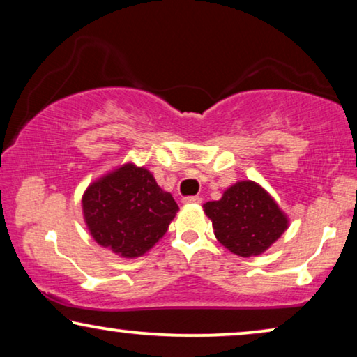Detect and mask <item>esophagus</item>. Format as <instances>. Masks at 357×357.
<instances>
[{
  "label": "esophagus",
  "mask_w": 357,
  "mask_h": 357,
  "mask_svg": "<svg viewBox=\"0 0 357 357\" xmlns=\"http://www.w3.org/2000/svg\"><path fill=\"white\" fill-rule=\"evenodd\" d=\"M182 203L183 204H198V203H202V198H199V197H185V198H182Z\"/></svg>",
  "instance_id": "1"
}]
</instances>
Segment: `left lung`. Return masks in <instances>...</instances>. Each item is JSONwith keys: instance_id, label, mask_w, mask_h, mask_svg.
<instances>
[{"instance_id": "left-lung-1", "label": "left lung", "mask_w": 357, "mask_h": 357, "mask_svg": "<svg viewBox=\"0 0 357 357\" xmlns=\"http://www.w3.org/2000/svg\"><path fill=\"white\" fill-rule=\"evenodd\" d=\"M214 236L238 257H257L287 229V216L270 193L252 180L234 183L218 202L203 204Z\"/></svg>"}]
</instances>
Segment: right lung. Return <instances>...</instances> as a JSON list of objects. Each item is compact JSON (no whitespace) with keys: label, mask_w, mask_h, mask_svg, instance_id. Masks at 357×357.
Instances as JSON below:
<instances>
[{"label":"right lung","mask_w":357,"mask_h":357,"mask_svg":"<svg viewBox=\"0 0 357 357\" xmlns=\"http://www.w3.org/2000/svg\"><path fill=\"white\" fill-rule=\"evenodd\" d=\"M178 211L153 174L125 164L91 183L82 195V213L99 245L123 258L144 255L167 232Z\"/></svg>","instance_id":"obj_1"}]
</instances>
